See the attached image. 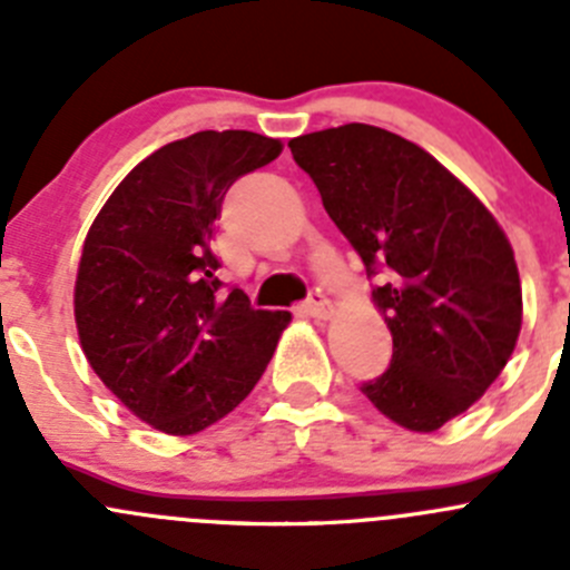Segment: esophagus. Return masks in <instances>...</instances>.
Instances as JSON below:
<instances>
[{
    "label": "esophagus",
    "instance_id": "1",
    "mask_svg": "<svg viewBox=\"0 0 570 570\" xmlns=\"http://www.w3.org/2000/svg\"><path fill=\"white\" fill-rule=\"evenodd\" d=\"M306 314H308V317H314V320H331L333 303L327 301V297L322 295L320 289L312 292V295H308V301H306Z\"/></svg>",
    "mask_w": 570,
    "mask_h": 570
}]
</instances>
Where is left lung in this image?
Masks as SVG:
<instances>
[{
    "label": "left lung",
    "instance_id": "1",
    "mask_svg": "<svg viewBox=\"0 0 570 570\" xmlns=\"http://www.w3.org/2000/svg\"><path fill=\"white\" fill-rule=\"evenodd\" d=\"M347 237L392 331V366L361 392L400 428L433 433L469 411L513 355L521 278L497 217L424 148L370 124L289 140Z\"/></svg>",
    "mask_w": 570,
    "mask_h": 570
}]
</instances>
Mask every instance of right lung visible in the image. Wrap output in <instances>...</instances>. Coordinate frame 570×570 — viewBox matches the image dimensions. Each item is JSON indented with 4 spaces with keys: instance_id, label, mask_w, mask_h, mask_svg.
I'll return each instance as SVG.
<instances>
[{
    "instance_id": "1",
    "label": "right lung",
    "mask_w": 570,
    "mask_h": 570,
    "mask_svg": "<svg viewBox=\"0 0 570 570\" xmlns=\"http://www.w3.org/2000/svg\"><path fill=\"white\" fill-rule=\"evenodd\" d=\"M245 129L195 131L129 170L96 215L73 284L79 344L101 383L154 430L193 435L267 370L289 312L220 292L212 253L228 187L281 154Z\"/></svg>"
}]
</instances>
